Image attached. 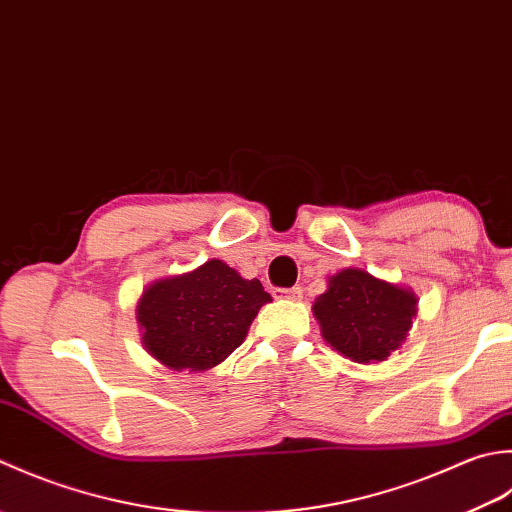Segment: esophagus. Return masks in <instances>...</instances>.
<instances>
[{"instance_id":"1","label":"esophagus","mask_w":512,"mask_h":512,"mask_svg":"<svg viewBox=\"0 0 512 512\" xmlns=\"http://www.w3.org/2000/svg\"><path fill=\"white\" fill-rule=\"evenodd\" d=\"M274 298H280V300H300L302 298V289L300 287L274 289Z\"/></svg>"}]
</instances>
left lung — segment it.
<instances>
[{
    "label": "left lung",
    "instance_id": "1",
    "mask_svg": "<svg viewBox=\"0 0 512 512\" xmlns=\"http://www.w3.org/2000/svg\"><path fill=\"white\" fill-rule=\"evenodd\" d=\"M311 309L329 347L358 364H378L409 336L417 296L411 287L347 267L329 276Z\"/></svg>",
    "mask_w": 512,
    "mask_h": 512
}]
</instances>
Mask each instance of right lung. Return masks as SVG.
I'll return each instance as SVG.
<instances>
[{
    "label": "right lung",
    "mask_w": 512,
    "mask_h": 512,
    "mask_svg": "<svg viewBox=\"0 0 512 512\" xmlns=\"http://www.w3.org/2000/svg\"><path fill=\"white\" fill-rule=\"evenodd\" d=\"M267 302L271 296L258 278L247 280L212 258L143 289L137 302L141 344L163 367L201 373L241 347Z\"/></svg>",
    "instance_id": "add662e5"
}]
</instances>
